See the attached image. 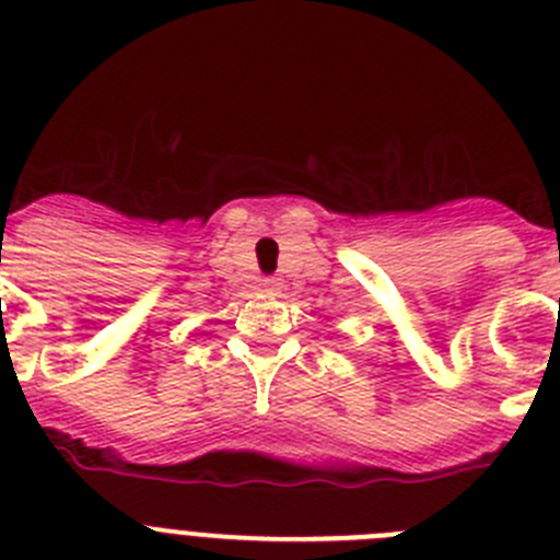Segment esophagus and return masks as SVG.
I'll return each mask as SVG.
<instances>
[{"mask_svg":"<svg viewBox=\"0 0 560 560\" xmlns=\"http://www.w3.org/2000/svg\"><path fill=\"white\" fill-rule=\"evenodd\" d=\"M260 289H264L266 294H277V291H280V283H277L275 277H266L264 283H260Z\"/></svg>","mask_w":560,"mask_h":560,"instance_id":"esophagus-1","label":"esophagus"}]
</instances>
